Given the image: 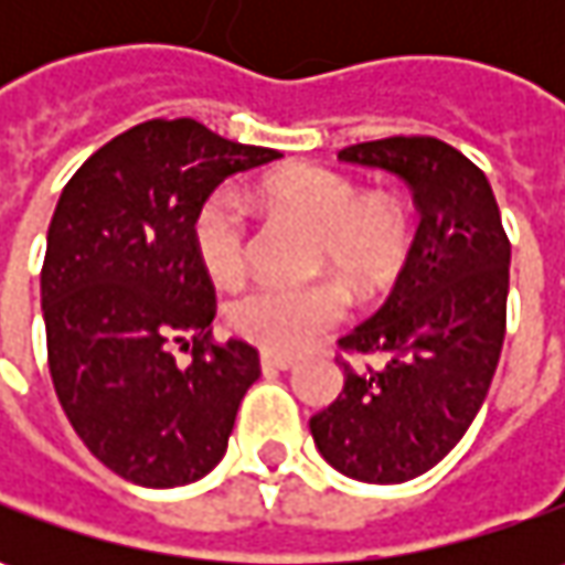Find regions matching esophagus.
Returning <instances> with one entry per match:
<instances>
[{"label":"esophagus","mask_w":565,"mask_h":565,"mask_svg":"<svg viewBox=\"0 0 565 565\" xmlns=\"http://www.w3.org/2000/svg\"><path fill=\"white\" fill-rule=\"evenodd\" d=\"M260 364L267 367V371H289L295 367L292 355H279V352H264L260 355Z\"/></svg>","instance_id":"34e87169"}]
</instances>
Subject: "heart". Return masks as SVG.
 Returning a JSON list of instances; mask_svg holds the SVG:
<instances>
[{
	"label": "heart",
	"mask_w": 565,
	"mask_h": 565,
	"mask_svg": "<svg viewBox=\"0 0 565 565\" xmlns=\"http://www.w3.org/2000/svg\"><path fill=\"white\" fill-rule=\"evenodd\" d=\"M260 204L317 232V267L359 295L390 286L408 254V216L390 198H361L355 182L323 166H289L257 185ZM194 248L216 282H235L248 264V220L235 194L216 191L194 220ZM345 311L333 282H264L232 305V327L267 352H298Z\"/></svg>",
	"instance_id": "obj_1"
}]
</instances>
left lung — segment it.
<instances>
[{"mask_svg": "<svg viewBox=\"0 0 565 565\" xmlns=\"http://www.w3.org/2000/svg\"><path fill=\"white\" fill-rule=\"evenodd\" d=\"M408 185L422 223L390 298L342 349L377 352L311 418L320 456L364 484H402L462 440L488 399L507 337L510 238L488 175L437 138H386L339 150Z\"/></svg>", "mask_w": 565, "mask_h": 565, "instance_id": "obj_1", "label": "left lung"}]
</instances>
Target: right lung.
Here are the masks:
<instances>
[{"label":"right lung","mask_w":565,"mask_h":565,"mask_svg":"<svg viewBox=\"0 0 565 565\" xmlns=\"http://www.w3.org/2000/svg\"><path fill=\"white\" fill-rule=\"evenodd\" d=\"M282 153L194 119H153L103 143L55 204L40 305L55 396L84 446L141 488L201 481L226 456L257 349L210 342L213 282L194 220L235 172ZM192 345L179 365L171 345Z\"/></svg>","instance_id":"obj_1"}]
</instances>
